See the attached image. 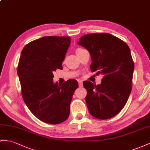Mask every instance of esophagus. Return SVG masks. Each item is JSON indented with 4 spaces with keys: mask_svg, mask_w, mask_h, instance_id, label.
<instances>
[{
    "mask_svg": "<svg viewBox=\"0 0 150 150\" xmlns=\"http://www.w3.org/2000/svg\"><path fill=\"white\" fill-rule=\"evenodd\" d=\"M79 85L80 87H82L83 86L82 81H81V80H79Z\"/></svg>",
    "mask_w": 150,
    "mask_h": 150,
    "instance_id": "34e87169",
    "label": "esophagus"
}]
</instances>
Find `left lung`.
Segmentation results:
<instances>
[{
    "label": "left lung",
    "instance_id": "1",
    "mask_svg": "<svg viewBox=\"0 0 150 150\" xmlns=\"http://www.w3.org/2000/svg\"><path fill=\"white\" fill-rule=\"evenodd\" d=\"M78 44L90 53L91 71L103 75L99 85L83 82L88 110L101 120L112 118L124 108L132 90L134 64L129 46L106 33L87 34Z\"/></svg>",
    "mask_w": 150,
    "mask_h": 150
}]
</instances>
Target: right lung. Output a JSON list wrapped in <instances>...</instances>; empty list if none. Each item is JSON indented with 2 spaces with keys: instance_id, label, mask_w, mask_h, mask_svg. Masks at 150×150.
Segmentation results:
<instances>
[{
  "instance_id": "right-lung-1",
  "label": "right lung",
  "mask_w": 150,
  "mask_h": 150,
  "mask_svg": "<svg viewBox=\"0 0 150 150\" xmlns=\"http://www.w3.org/2000/svg\"><path fill=\"white\" fill-rule=\"evenodd\" d=\"M70 40L67 36H46L33 40L23 49L19 60L23 99L30 112L47 124H58L68 118L72 96L79 87L74 79L62 85L53 82L52 72L63 69Z\"/></svg>"
}]
</instances>
